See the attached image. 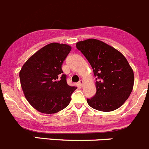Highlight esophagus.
I'll return each instance as SVG.
<instances>
[{"label":"esophagus","instance_id":"esophagus-1","mask_svg":"<svg viewBox=\"0 0 149 149\" xmlns=\"http://www.w3.org/2000/svg\"><path fill=\"white\" fill-rule=\"evenodd\" d=\"M83 84H84V81H83V80H80V81H79V83H78L79 86H80V87H83Z\"/></svg>","mask_w":149,"mask_h":149}]
</instances>
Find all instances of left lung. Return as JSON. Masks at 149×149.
Masks as SVG:
<instances>
[{
  "mask_svg": "<svg viewBox=\"0 0 149 149\" xmlns=\"http://www.w3.org/2000/svg\"><path fill=\"white\" fill-rule=\"evenodd\" d=\"M76 47L90 63L97 77V93L87 99L89 106L103 112L121 107L134 86V72L126 58L114 47L97 39L80 41Z\"/></svg>",
  "mask_w": 149,
  "mask_h": 149,
  "instance_id": "obj_1",
  "label": "left lung"
}]
</instances>
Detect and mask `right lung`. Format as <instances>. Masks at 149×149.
<instances>
[{"label": "right lung", "instance_id": "obj_1", "mask_svg": "<svg viewBox=\"0 0 149 149\" xmlns=\"http://www.w3.org/2000/svg\"><path fill=\"white\" fill-rule=\"evenodd\" d=\"M71 49L65 44H49L30 57L19 72L25 98L40 113H58L70 102L77 88L67 84L61 66Z\"/></svg>", "mask_w": 149, "mask_h": 149}]
</instances>
